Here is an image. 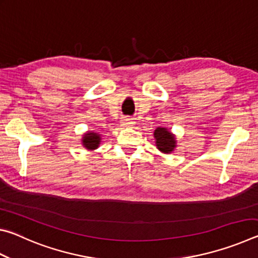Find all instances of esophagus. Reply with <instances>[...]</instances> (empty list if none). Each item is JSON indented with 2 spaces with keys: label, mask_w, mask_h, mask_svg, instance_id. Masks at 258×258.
<instances>
[{
  "label": "esophagus",
  "mask_w": 258,
  "mask_h": 258,
  "mask_svg": "<svg viewBox=\"0 0 258 258\" xmlns=\"http://www.w3.org/2000/svg\"><path fill=\"white\" fill-rule=\"evenodd\" d=\"M123 123H124L125 126H133L134 120H133L132 118H125V119L123 120Z\"/></svg>",
  "instance_id": "34e87169"
}]
</instances>
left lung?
I'll use <instances>...</instances> for the list:
<instances>
[{
	"mask_svg": "<svg viewBox=\"0 0 258 258\" xmlns=\"http://www.w3.org/2000/svg\"><path fill=\"white\" fill-rule=\"evenodd\" d=\"M155 139H156V145L157 148L164 154H169L172 152L174 148H175V139L174 135L168 132L166 128L158 127L155 131Z\"/></svg>",
	"mask_w": 258,
	"mask_h": 258,
	"instance_id": "obj_1",
	"label": "left lung"
}]
</instances>
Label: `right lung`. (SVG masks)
I'll use <instances>...</instances> for the list:
<instances>
[{
    "instance_id": "right-lung-1",
    "label": "right lung",
    "mask_w": 258,
    "mask_h": 258,
    "mask_svg": "<svg viewBox=\"0 0 258 258\" xmlns=\"http://www.w3.org/2000/svg\"><path fill=\"white\" fill-rule=\"evenodd\" d=\"M100 140V135L97 133H86L83 138V146L89 150H94L99 147Z\"/></svg>"
}]
</instances>
